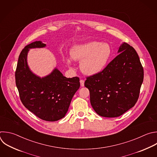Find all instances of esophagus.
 Instances as JSON below:
<instances>
[{
    "label": "esophagus",
    "instance_id": "1",
    "mask_svg": "<svg viewBox=\"0 0 157 157\" xmlns=\"http://www.w3.org/2000/svg\"><path fill=\"white\" fill-rule=\"evenodd\" d=\"M80 83H81V87H84V81L82 79L80 80Z\"/></svg>",
    "mask_w": 157,
    "mask_h": 157
}]
</instances>
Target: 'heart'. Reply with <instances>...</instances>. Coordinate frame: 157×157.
Returning <instances> with one entry per match:
<instances>
[{
  "instance_id": "b5f03b06",
  "label": "heart",
  "mask_w": 157,
  "mask_h": 157,
  "mask_svg": "<svg viewBox=\"0 0 157 157\" xmlns=\"http://www.w3.org/2000/svg\"><path fill=\"white\" fill-rule=\"evenodd\" d=\"M112 54V48L108 43L92 40L75 44L70 49V57L65 59L71 65L72 59L80 62L81 72L87 76H94L105 68Z\"/></svg>"
}]
</instances>
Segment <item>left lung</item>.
Returning <instances> with one entry per match:
<instances>
[{
  "label": "left lung",
  "instance_id": "1",
  "mask_svg": "<svg viewBox=\"0 0 157 157\" xmlns=\"http://www.w3.org/2000/svg\"><path fill=\"white\" fill-rule=\"evenodd\" d=\"M118 55L100 73L84 82L95 112L106 118L118 117L137 102L144 79V70L135 49L123 42Z\"/></svg>",
  "mask_w": 157,
  "mask_h": 157
}]
</instances>
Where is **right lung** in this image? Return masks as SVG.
Returning a JSON list of instances; mask_svg holds the SVG:
<instances>
[{"label": "right lung", "mask_w": 157, "mask_h": 157, "mask_svg": "<svg viewBox=\"0 0 157 157\" xmlns=\"http://www.w3.org/2000/svg\"><path fill=\"white\" fill-rule=\"evenodd\" d=\"M45 47L40 40L25 47L18 58L15 82L21 102L28 110L43 120L56 121L65 116L80 82L78 77L66 78L57 67L42 78L31 70L27 62L29 50Z\"/></svg>", "instance_id": "right-lung-1"}]
</instances>
